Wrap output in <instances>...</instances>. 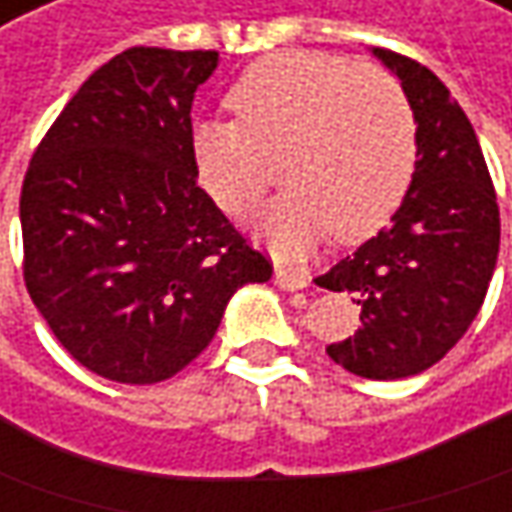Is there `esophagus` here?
Here are the masks:
<instances>
[{"instance_id":"esophagus-1","label":"esophagus","mask_w":512,"mask_h":512,"mask_svg":"<svg viewBox=\"0 0 512 512\" xmlns=\"http://www.w3.org/2000/svg\"><path fill=\"white\" fill-rule=\"evenodd\" d=\"M275 283H278L280 289H286V292H295V289H306V286H309V275H303V272H289V269H283V266H275Z\"/></svg>"}]
</instances>
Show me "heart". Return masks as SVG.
I'll return each mask as SVG.
<instances>
[{"instance_id": "heart-1", "label": "heart", "mask_w": 512, "mask_h": 512, "mask_svg": "<svg viewBox=\"0 0 512 512\" xmlns=\"http://www.w3.org/2000/svg\"><path fill=\"white\" fill-rule=\"evenodd\" d=\"M229 105L237 120L194 125V166L214 203L240 217L283 160L292 186L255 217V232L280 255H303L332 232L341 243L367 240L410 189L418 123L384 68L283 51L249 65Z\"/></svg>"}]
</instances>
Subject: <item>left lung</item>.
<instances>
[{"label":"left lung","instance_id":"8db88e82","mask_svg":"<svg viewBox=\"0 0 512 512\" xmlns=\"http://www.w3.org/2000/svg\"><path fill=\"white\" fill-rule=\"evenodd\" d=\"M401 79L418 123V160L387 229L315 280L352 292L361 326L329 358L372 381L438 364L478 315L499 257V203L476 131L430 68L372 48Z\"/></svg>","mask_w":512,"mask_h":512}]
</instances>
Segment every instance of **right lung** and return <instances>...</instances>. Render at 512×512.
Masks as SVG:
<instances>
[{
    "label": "right lung",
    "instance_id": "add662e5",
    "mask_svg": "<svg viewBox=\"0 0 512 512\" xmlns=\"http://www.w3.org/2000/svg\"><path fill=\"white\" fill-rule=\"evenodd\" d=\"M217 51L128 48L82 82L28 166L25 286L74 361L117 384L191 364L272 263L197 186L194 91Z\"/></svg>",
    "mask_w": 512,
    "mask_h": 512
}]
</instances>
